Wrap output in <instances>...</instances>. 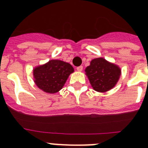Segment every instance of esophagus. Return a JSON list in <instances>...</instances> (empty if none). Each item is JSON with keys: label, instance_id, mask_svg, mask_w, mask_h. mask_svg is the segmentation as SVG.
Instances as JSON below:
<instances>
[{"label": "esophagus", "instance_id": "1", "mask_svg": "<svg viewBox=\"0 0 148 148\" xmlns=\"http://www.w3.org/2000/svg\"><path fill=\"white\" fill-rule=\"evenodd\" d=\"M76 70H78V72H82V70H83V66H78V67H76Z\"/></svg>", "mask_w": 148, "mask_h": 148}]
</instances>
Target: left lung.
<instances>
[{"label":"left lung","instance_id":"1","mask_svg":"<svg viewBox=\"0 0 148 148\" xmlns=\"http://www.w3.org/2000/svg\"><path fill=\"white\" fill-rule=\"evenodd\" d=\"M85 72L92 88L100 92H107L113 88L121 75V70L117 65L108 62L103 58L92 60Z\"/></svg>","mask_w":148,"mask_h":148}]
</instances>
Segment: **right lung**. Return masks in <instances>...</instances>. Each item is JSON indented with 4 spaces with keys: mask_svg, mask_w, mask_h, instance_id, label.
I'll use <instances>...</instances> for the list:
<instances>
[{
    "mask_svg": "<svg viewBox=\"0 0 148 148\" xmlns=\"http://www.w3.org/2000/svg\"><path fill=\"white\" fill-rule=\"evenodd\" d=\"M74 69L69 63L51 60L33 70L34 82L37 87L47 93H56L64 85Z\"/></svg>",
    "mask_w": 148,
    "mask_h": 148,
    "instance_id": "1",
    "label": "right lung"
}]
</instances>
